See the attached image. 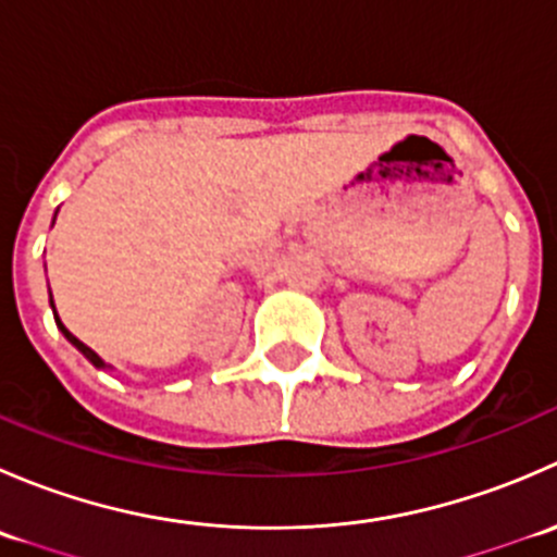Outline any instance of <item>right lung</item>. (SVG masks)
I'll return each mask as SVG.
<instances>
[{
    "label": "right lung",
    "instance_id": "1",
    "mask_svg": "<svg viewBox=\"0 0 557 557\" xmlns=\"http://www.w3.org/2000/svg\"><path fill=\"white\" fill-rule=\"evenodd\" d=\"M50 305H53V301H50ZM55 325H59V329H61V334H64V336H66V339H70V342H72V345H75V347H77V350H81V352H83V356H86V358H88V361H91V363H94V367H99V369H102V367H104V361H102V358H99V356H97V352H94V350H91V347H86V345H83V342H81V339H77V336H75V334H70V331H66V329H64V323H61V320H59V314H55Z\"/></svg>",
    "mask_w": 557,
    "mask_h": 557
}]
</instances>
